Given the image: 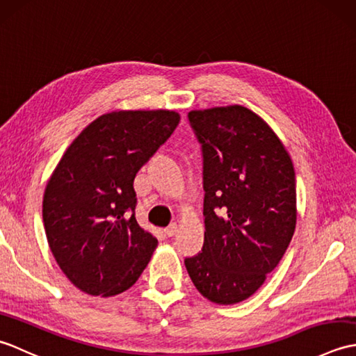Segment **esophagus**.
I'll return each mask as SVG.
<instances>
[{"label":"esophagus","mask_w":356,"mask_h":356,"mask_svg":"<svg viewBox=\"0 0 356 356\" xmlns=\"http://www.w3.org/2000/svg\"><path fill=\"white\" fill-rule=\"evenodd\" d=\"M176 232H177V225H176V223H171V225L168 226V228L165 229V234H166V236H168V237L176 236Z\"/></svg>","instance_id":"obj_1"}]
</instances>
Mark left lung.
<instances>
[{
  "label": "left lung",
  "mask_w": 356,
  "mask_h": 356,
  "mask_svg": "<svg viewBox=\"0 0 356 356\" xmlns=\"http://www.w3.org/2000/svg\"><path fill=\"white\" fill-rule=\"evenodd\" d=\"M202 145L205 241L185 266L203 297L236 305L277 268L297 223L295 171L277 134L241 105L195 110Z\"/></svg>",
  "instance_id": "8db88e82"
}]
</instances>
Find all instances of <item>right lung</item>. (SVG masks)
I'll list each match as a JSON object with an SVG mask.
<instances>
[{"label":"right lung","instance_id":"1","mask_svg":"<svg viewBox=\"0 0 356 356\" xmlns=\"http://www.w3.org/2000/svg\"><path fill=\"white\" fill-rule=\"evenodd\" d=\"M176 111H113L67 148L45 186L42 222L50 251L70 282L111 297L131 287L157 238L136 220L134 177L179 125Z\"/></svg>","mask_w":356,"mask_h":356}]
</instances>
